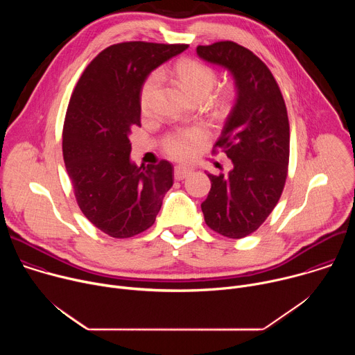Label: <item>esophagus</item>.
<instances>
[{
    "label": "esophagus",
    "mask_w": 355,
    "mask_h": 355,
    "mask_svg": "<svg viewBox=\"0 0 355 355\" xmlns=\"http://www.w3.org/2000/svg\"><path fill=\"white\" fill-rule=\"evenodd\" d=\"M191 173H192V170H191L189 167H187V166H175V168H174V177H175V180H184V178H187Z\"/></svg>",
    "instance_id": "obj_1"
}]
</instances>
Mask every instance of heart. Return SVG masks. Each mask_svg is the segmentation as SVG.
I'll return each mask as SVG.
<instances>
[{"mask_svg": "<svg viewBox=\"0 0 355 355\" xmlns=\"http://www.w3.org/2000/svg\"><path fill=\"white\" fill-rule=\"evenodd\" d=\"M174 71L184 88L193 99L207 98L216 84V73L214 71V69L195 59L180 60L175 64ZM160 83V73H151L144 80L140 88V108L144 114L150 111ZM207 137L208 132L204 126L177 130L167 137L164 143V150L168 156L177 160H187L196 153L198 147L207 140Z\"/></svg>", "mask_w": 355, "mask_h": 355, "instance_id": "b5f03b06", "label": "heart"}]
</instances>
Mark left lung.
Wrapping results in <instances>:
<instances>
[{
  "label": "left lung",
  "instance_id": "left-lung-1",
  "mask_svg": "<svg viewBox=\"0 0 355 355\" xmlns=\"http://www.w3.org/2000/svg\"><path fill=\"white\" fill-rule=\"evenodd\" d=\"M198 56L230 73L236 101L214 153L233 163L227 175L208 174L212 187L202 202L207 225L229 239L256 232L281 198L289 163L285 101L270 69L248 49L230 42L198 46Z\"/></svg>",
  "mask_w": 355,
  "mask_h": 355
}]
</instances>
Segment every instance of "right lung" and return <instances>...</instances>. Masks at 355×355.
<instances>
[{"instance_id":"obj_1","label":"right lung","mask_w":355,"mask_h":355,"mask_svg":"<svg viewBox=\"0 0 355 355\" xmlns=\"http://www.w3.org/2000/svg\"><path fill=\"white\" fill-rule=\"evenodd\" d=\"M187 44L123 42L84 70L67 108L63 157L77 204L101 232L128 239L147 230L173 187V166L137 167L132 128L140 126V88L147 76Z\"/></svg>"}]
</instances>
